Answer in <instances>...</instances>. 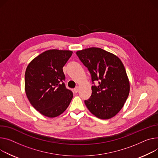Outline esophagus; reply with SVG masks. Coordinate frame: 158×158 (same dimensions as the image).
I'll use <instances>...</instances> for the list:
<instances>
[{
	"instance_id": "esophagus-1",
	"label": "esophagus",
	"mask_w": 158,
	"mask_h": 158,
	"mask_svg": "<svg viewBox=\"0 0 158 158\" xmlns=\"http://www.w3.org/2000/svg\"><path fill=\"white\" fill-rule=\"evenodd\" d=\"M79 88L77 86V87H76V88L73 89V91H74L75 93H77L79 91Z\"/></svg>"
}]
</instances>
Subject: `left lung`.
Masks as SVG:
<instances>
[{"label":"left lung","mask_w":158,"mask_h":158,"mask_svg":"<svg viewBox=\"0 0 158 158\" xmlns=\"http://www.w3.org/2000/svg\"><path fill=\"white\" fill-rule=\"evenodd\" d=\"M76 54L89 71L92 86L90 98L85 101L88 110L99 119H109L123 108L130 93V81L121 60L111 52L92 47Z\"/></svg>","instance_id":"left-lung-1"}]
</instances>
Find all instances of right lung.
Wrapping results in <instances>:
<instances>
[{
    "mask_svg": "<svg viewBox=\"0 0 158 158\" xmlns=\"http://www.w3.org/2000/svg\"><path fill=\"white\" fill-rule=\"evenodd\" d=\"M72 52L69 50H48L31 60L27 67V97L31 106L44 116H58L72 99V92L63 82L65 79L63 67Z\"/></svg>",
    "mask_w": 158,
    "mask_h": 158,
    "instance_id": "1",
    "label": "right lung"
}]
</instances>
